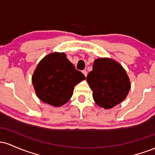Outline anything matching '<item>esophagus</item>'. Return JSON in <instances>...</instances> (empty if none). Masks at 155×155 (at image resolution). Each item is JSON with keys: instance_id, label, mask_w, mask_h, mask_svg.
Here are the masks:
<instances>
[{"instance_id": "1", "label": "esophagus", "mask_w": 155, "mask_h": 155, "mask_svg": "<svg viewBox=\"0 0 155 155\" xmlns=\"http://www.w3.org/2000/svg\"><path fill=\"white\" fill-rule=\"evenodd\" d=\"M82 73H83L84 75L85 76H87V71L86 70H83V71H82Z\"/></svg>"}]
</instances>
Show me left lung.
<instances>
[{"instance_id":"8db88e82","label":"left lung","mask_w":155,"mask_h":155,"mask_svg":"<svg viewBox=\"0 0 155 155\" xmlns=\"http://www.w3.org/2000/svg\"><path fill=\"white\" fill-rule=\"evenodd\" d=\"M95 102L100 107L113 108L127 97L130 82L124 69L114 60L98 58L87 77Z\"/></svg>"}]
</instances>
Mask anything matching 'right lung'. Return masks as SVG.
Listing matches in <instances>:
<instances>
[{
	"mask_svg": "<svg viewBox=\"0 0 155 155\" xmlns=\"http://www.w3.org/2000/svg\"><path fill=\"white\" fill-rule=\"evenodd\" d=\"M84 79L64 53L54 52L41 60L32 81L38 98L58 107L70 100L74 87Z\"/></svg>",
	"mask_w": 155,
	"mask_h": 155,
	"instance_id": "add662e5",
	"label": "right lung"
}]
</instances>
